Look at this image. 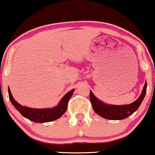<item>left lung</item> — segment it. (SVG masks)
I'll return each mask as SVG.
<instances>
[{
  "instance_id": "left-lung-1",
  "label": "left lung",
  "mask_w": 155,
  "mask_h": 155,
  "mask_svg": "<svg viewBox=\"0 0 155 155\" xmlns=\"http://www.w3.org/2000/svg\"><path fill=\"white\" fill-rule=\"evenodd\" d=\"M147 83H145L143 90L140 96L133 103L126 105H106L99 101L93 95L92 91L90 93V99L95 112L103 118L108 120H122L131 115L139 108L146 93Z\"/></svg>"
}]
</instances>
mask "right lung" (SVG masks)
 I'll use <instances>...</instances> for the list:
<instances>
[{
	"instance_id": "1",
	"label": "right lung",
	"mask_w": 155,
	"mask_h": 155,
	"mask_svg": "<svg viewBox=\"0 0 155 155\" xmlns=\"http://www.w3.org/2000/svg\"><path fill=\"white\" fill-rule=\"evenodd\" d=\"M74 90V89H73L71 91L67 93L65 96L61 99L60 102L57 106L53 108H47V109H44V108L38 109V108H31L22 106L13 99L10 89H8V93L10 102L23 117L35 123H45V122L57 120L66 111L68 100L72 96Z\"/></svg>"
}]
</instances>
